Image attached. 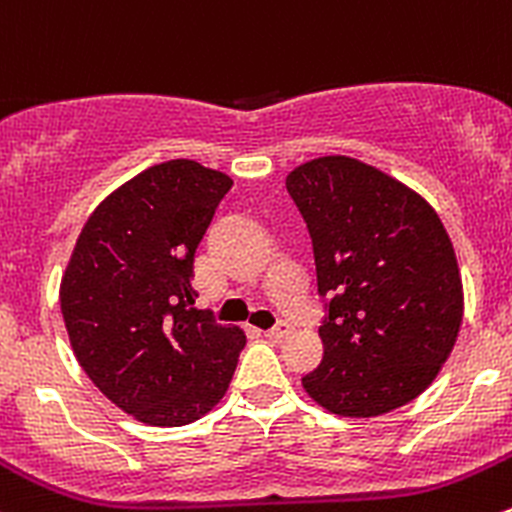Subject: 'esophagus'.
<instances>
[{
    "label": "esophagus",
    "instance_id": "esophagus-1",
    "mask_svg": "<svg viewBox=\"0 0 512 512\" xmlns=\"http://www.w3.org/2000/svg\"><path fill=\"white\" fill-rule=\"evenodd\" d=\"M288 333H291V323H288V321H278L276 326L268 328L266 338H271V341H283V338H286Z\"/></svg>",
    "mask_w": 512,
    "mask_h": 512
}]
</instances>
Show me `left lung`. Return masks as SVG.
<instances>
[{
    "label": "left lung",
    "mask_w": 512,
    "mask_h": 512,
    "mask_svg": "<svg viewBox=\"0 0 512 512\" xmlns=\"http://www.w3.org/2000/svg\"><path fill=\"white\" fill-rule=\"evenodd\" d=\"M316 258L328 313L323 361L303 376L336 416L373 418L435 381L463 321V283L433 206L351 156H321L286 176Z\"/></svg>",
    "instance_id": "obj_1"
}]
</instances>
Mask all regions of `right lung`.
<instances>
[{
  "mask_svg": "<svg viewBox=\"0 0 512 512\" xmlns=\"http://www.w3.org/2000/svg\"><path fill=\"white\" fill-rule=\"evenodd\" d=\"M234 181L174 159L106 196L79 234L59 301L74 356L149 426L199 421L224 398L246 336L199 311L194 254Z\"/></svg>",
  "mask_w": 512,
  "mask_h": 512,
  "instance_id": "add662e5",
  "label": "right lung"
}]
</instances>
